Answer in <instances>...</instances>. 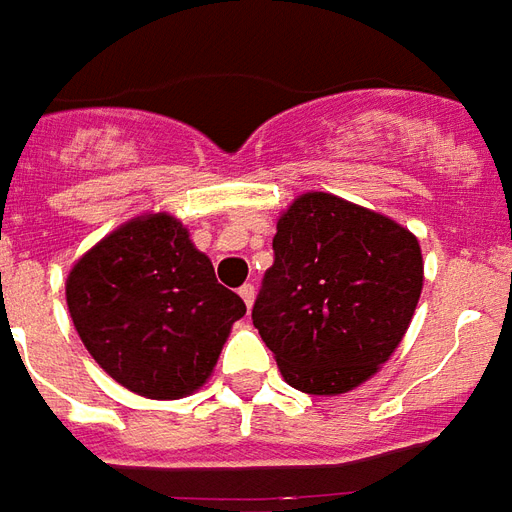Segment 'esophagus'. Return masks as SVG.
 <instances>
[{"label":"esophagus","mask_w":512,"mask_h":512,"mask_svg":"<svg viewBox=\"0 0 512 512\" xmlns=\"http://www.w3.org/2000/svg\"><path fill=\"white\" fill-rule=\"evenodd\" d=\"M239 297L245 300V306H253V297H256V289H253V284H245V286H239Z\"/></svg>","instance_id":"obj_1"}]
</instances>
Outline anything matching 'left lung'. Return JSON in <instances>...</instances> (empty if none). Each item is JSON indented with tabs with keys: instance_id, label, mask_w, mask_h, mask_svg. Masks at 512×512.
<instances>
[{
	"instance_id": "8db88e82",
	"label": "left lung",
	"mask_w": 512,
	"mask_h": 512,
	"mask_svg": "<svg viewBox=\"0 0 512 512\" xmlns=\"http://www.w3.org/2000/svg\"><path fill=\"white\" fill-rule=\"evenodd\" d=\"M273 267L253 325L289 386L344 394L389 361L422 295V250L408 228L328 192L278 220Z\"/></svg>"
}]
</instances>
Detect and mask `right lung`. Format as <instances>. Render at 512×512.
Returning <instances> with one entry per match:
<instances>
[{"mask_svg":"<svg viewBox=\"0 0 512 512\" xmlns=\"http://www.w3.org/2000/svg\"><path fill=\"white\" fill-rule=\"evenodd\" d=\"M68 311L96 364L140 397L179 400L204 386L231 325L237 292L170 215L137 217L88 250L65 284Z\"/></svg>","mask_w":512,"mask_h":512,"instance_id":"right-lung-1","label":"right lung"}]
</instances>
